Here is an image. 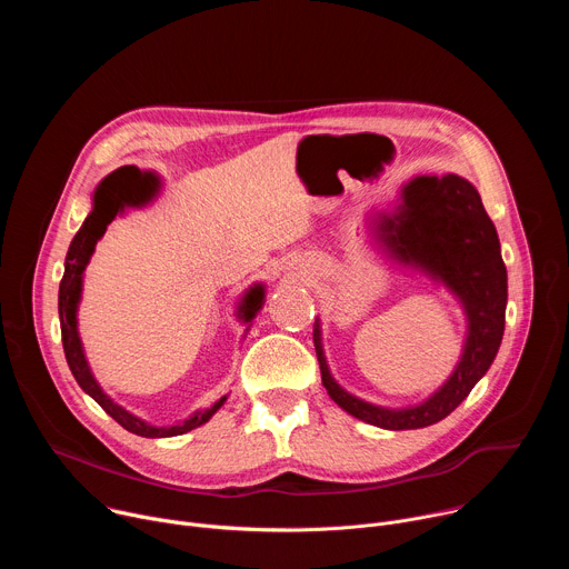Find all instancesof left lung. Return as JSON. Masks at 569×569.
<instances>
[{"mask_svg":"<svg viewBox=\"0 0 569 569\" xmlns=\"http://www.w3.org/2000/svg\"><path fill=\"white\" fill-rule=\"evenodd\" d=\"M376 240L402 268L419 270L446 286L463 306L468 333L450 378L423 402L410 408H382L367 402L331 376L315 319L312 342L321 385L351 417L382 430H419L446 419L493 365L507 312V268L500 238L477 189L455 176H417L400 189L393 211L371 218Z\"/></svg>","mask_w":569,"mask_h":569,"instance_id":"left-lung-1","label":"left lung"}]
</instances>
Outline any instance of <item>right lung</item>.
<instances>
[{"mask_svg": "<svg viewBox=\"0 0 569 569\" xmlns=\"http://www.w3.org/2000/svg\"><path fill=\"white\" fill-rule=\"evenodd\" d=\"M141 178H143L141 171H137L134 167H123V169L110 173L97 187L94 198H92V202H94L92 211L86 218L83 227H80L78 233L73 236L71 246H69V252H67V259H64V274H62L60 292H58V315H60V331H62L64 358H67V365H69L76 382L80 385V389H83L86 393H90L101 405V408L121 428H126L128 432L139 435V437H148V439H161V437H178V435H184L189 430L200 428L202 423H207L222 408L227 396L218 398L211 405V408L193 412L182 423H176V426H169V428H157V426L146 423L143 419H139V417L130 415L128 410H123L121 405H117L101 389V385L97 382V378H94V373H92V369L88 365L83 345H80L78 319H76L78 303H80V292H83V272H86V268H88V263H90V259L94 254L97 242L106 233L108 224L117 218V213H121L126 207L143 204V200H134L132 193H130V182L141 180ZM154 191H157V180L152 182L150 198L154 196ZM263 299H266V286L263 283H254L246 295H242V301L238 306V317L246 321V323L252 321L257 317V312L261 310Z\"/></svg>", "mask_w": 569, "mask_h": 569, "instance_id": "obj_1", "label": "right lung"}]
</instances>
